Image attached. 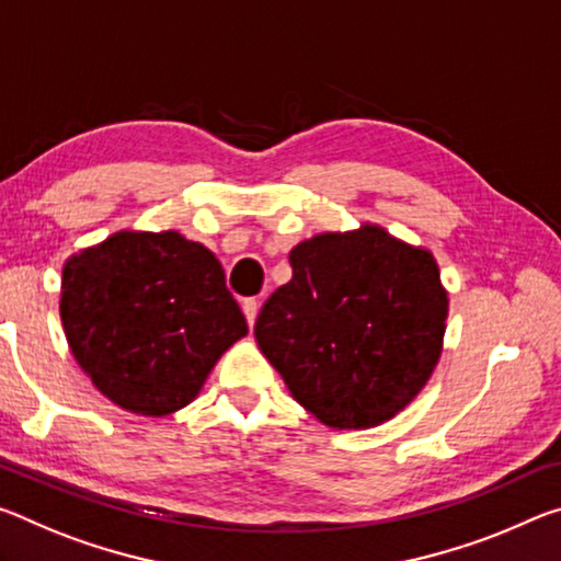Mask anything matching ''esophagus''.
Segmentation results:
<instances>
[{
    "label": "esophagus",
    "mask_w": 561,
    "mask_h": 561,
    "mask_svg": "<svg viewBox=\"0 0 561 561\" xmlns=\"http://www.w3.org/2000/svg\"><path fill=\"white\" fill-rule=\"evenodd\" d=\"M242 311L247 317V324H250V329L254 327V319H257V311H260V301L257 299H244L242 301Z\"/></svg>",
    "instance_id": "esophagus-1"
}]
</instances>
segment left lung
I'll use <instances>...</instances> for the list:
<instances>
[{
  "mask_svg": "<svg viewBox=\"0 0 561 561\" xmlns=\"http://www.w3.org/2000/svg\"><path fill=\"white\" fill-rule=\"evenodd\" d=\"M254 339L294 401L329 428L391 421L438 366L448 291L433 252L381 225L319 232L289 252Z\"/></svg>",
  "mask_w": 561,
  "mask_h": 561,
  "instance_id": "obj_1",
  "label": "left lung"
}]
</instances>
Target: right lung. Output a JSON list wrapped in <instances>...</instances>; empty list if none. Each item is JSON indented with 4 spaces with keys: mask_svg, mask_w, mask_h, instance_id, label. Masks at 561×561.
Returning <instances> with one entry per match:
<instances>
[{
    "mask_svg": "<svg viewBox=\"0 0 561 561\" xmlns=\"http://www.w3.org/2000/svg\"><path fill=\"white\" fill-rule=\"evenodd\" d=\"M59 314L91 383L148 417L193 403L225 351L247 336L222 264L175 230H121L71 254Z\"/></svg>",
    "mask_w": 561,
    "mask_h": 561,
    "instance_id": "right-lung-1",
    "label": "right lung"
}]
</instances>
